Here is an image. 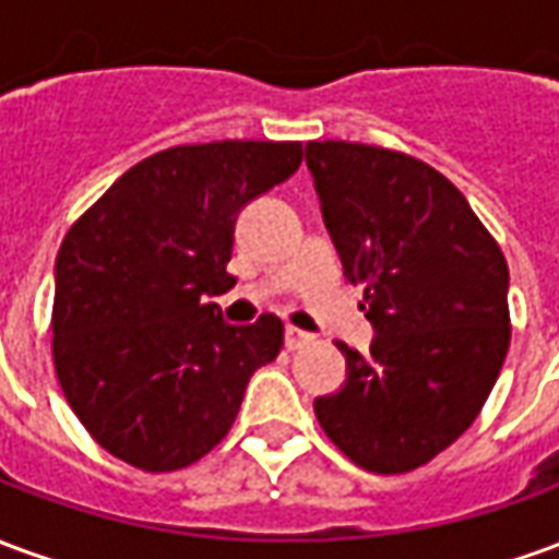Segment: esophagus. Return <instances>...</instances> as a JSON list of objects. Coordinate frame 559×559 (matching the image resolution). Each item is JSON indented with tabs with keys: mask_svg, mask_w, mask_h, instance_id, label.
<instances>
[{
	"mask_svg": "<svg viewBox=\"0 0 559 559\" xmlns=\"http://www.w3.org/2000/svg\"><path fill=\"white\" fill-rule=\"evenodd\" d=\"M284 344H287V350H299L305 344H311V335L302 332V329L287 326V332H284Z\"/></svg>",
	"mask_w": 559,
	"mask_h": 559,
	"instance_id": "34e87169",
	"label": "esophagus"
}]
</instances>
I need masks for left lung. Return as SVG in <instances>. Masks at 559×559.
<instances>
[{"instance_id":"left-lung-1","label":"left lung","mask_w":559,"mask_h":559,"mask_svg":"<svg viewBox=\"0 0 559 559\" xmlns=\"http://www.w3.org/2000/svg\"><path fill=\"white\" fill-rule=\"evenodd\" d=\"M344 275L365 287L371 353L350 350L347 383L314 401L320 428L356 467H425L479 416L503 368L509 266L467 197L395 148L305 146Z\"/></svg>"}]
</instances>
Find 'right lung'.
<instances>
[{
    "label": "right lung",
    "mask_w": 559,
    "mask_h": 559,
    "mask_svg": "<svg viewBox=\"0 0 559 559\" xmlns=\"http://www.w3.org/2000/svg\"><path fill=\"white\" fill-rule=\"evenodd\" d=\"M302 164V143L173 146L126 170L56 257L53 365L95 443L131 467H191L227 437L245 386L284 347V323L227 326L239 209Z\"/></svg>",
    "instance_id": "add662e5"
}]
</instances>
